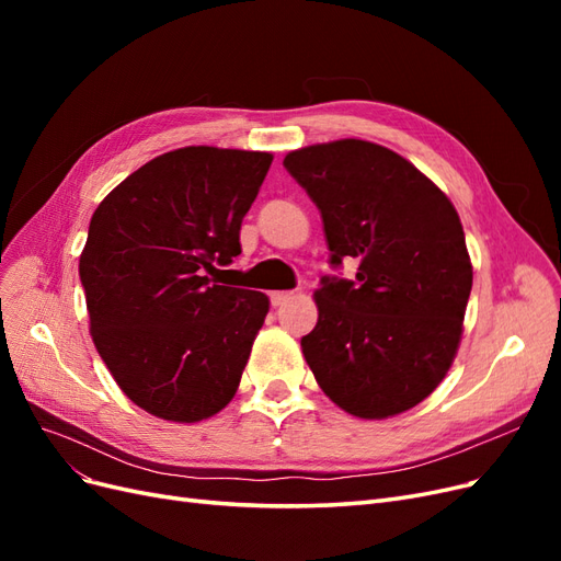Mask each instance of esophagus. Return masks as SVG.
<instances>
[{
	"label": "esophagus",
	"mask_w": 561,
	"mask_h": 561,
	"mask_svg": "<svg viewBox=\"0 0 561 561\" xmlns=\"http://www.w3.org/2000/svg\"><path fill=\"white\" fill-rule=\"evenodd\" d=\"M293 297V293H271V304L274 307H283V304Z\"/></svg>",
	"instance_id": "1"
}]
</instances>
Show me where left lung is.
<instances>
[{
  "label": "left lung",
  "instance_id": "left-lung-1",
  "mask_svg": "<svg viewBox=\"0 0 561 561\" xmlns=\"http://www.w3.org/2000/svg\"><path fill=\"white\" fill-rule=\"evenodd\" d=\"M318 206L330 264L360 262L355 280H320L316 328L301 336L318 386L358 419L426 400L463 334L472 264L456 208L388 147L334 140L283 159Z\"/></svg>",
  "mask_w": 561,
  "mask_h": 561
}]
</instances>
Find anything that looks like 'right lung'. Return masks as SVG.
<instances>
[{
    "instance_id": "obj_1",
    "label": "right lung",
    "mask_w": 561,
    "mask_h": 561,
    "mask_svg": "<svg viewBox=\"0 0 561 561\" xmlns=\"http://www.w3.org/2000/svg\"><path fill=\"white\" fill-rule=\"evenodd\" d=\"M274 157L182 147L100 201L79 257L93 344L145 412L196 423L231 402L268 313L257 290L219 285Z\"/></svg>"
}]
</instances>
